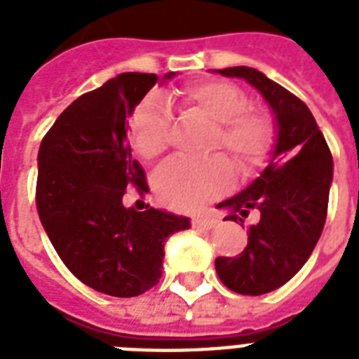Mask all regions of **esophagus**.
Returning a JSON list of instances; mask_svg holds the SVG:
<instances>
[{
    "label": "esophagus",
    "instance_id": "obj_1",
    "mask_svg": "<svg viewBox=\"0 0 359 359\" xmlns=\"http://www.w3.org/2000/svg\"><path fill=\"white\" fill-rule=\"evenodd\" d=\"M191 225H194L196 229L208 231V229H212L214 225H216V219L210 218V216H199V218L191 219Z\"/></svg>",
    "mask_w": 359,
    "mask_h": 359
}]
</instances>
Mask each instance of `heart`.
<instances>
[{"instance_id":"1","label":"heart","mask_w":359,"mask_h":359,"mask_svg":"<svg viewBox=\"0 0 359 359\" xmlns=\"http://www.w3.org/2000/svg\"><path fill=\"white\" fill-rule=\"evenodd\" d=\"M180 108L201 115L212 124L208 151L224 149L240 175H253L272 147L273 126L266 114L250 108V98L229 81L207 80L186 87ZM171 117L158 98H147L130 117V140L134 151L145 160L162 154L169 143ZM235 173L222 154L188 162L171 158L152 175V190L158 199L182 212H194L229 190Z\"/></svg>"}]
</instances>
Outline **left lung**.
<instances>
[{
  "label": "left lung",
  "instance_id": "8db88e82",
  "mask_svg": "<svg viewBox=\"0 0 359 359\" xmlns=\"http://www.w3.org/2000/svg\"><path fill=\"white\" fill-rule=\"evenodd\" d=\"M242 78L266 100L276 119L272 158L245 190L219 203L225 219L244 222L250 210L261 218L250 225L248 245L236 257H218L216 272L238 294L272 292L294 278L315 250L328 212L334 160L306 104L250 67L214 70Z\"/></svg>",
  "mask_w": 359,
  "mask_h": 359
}]
</instances>
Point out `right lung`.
<instances>
[{
    "instance_id": "obj_1",
    "label": "right lung",
    "mask_w": 359,
    "mask_h": 359,
    "mask_svg": "<svg viewBox=\"0 0 359 359\" xmlns=\"http://www.w3.org/2000/svg\"><path fill=\"white\" fill-rule=\"evenodd\" d=\"M158 81L156 74L123 72L76 98L48 130L36 158V210L48 238L81 283L117 298L154 287L165 240L190 229L184 216L124 207L130 190L149 191L132 158L126 117Z\"/></svg>"
}]
</instances>
